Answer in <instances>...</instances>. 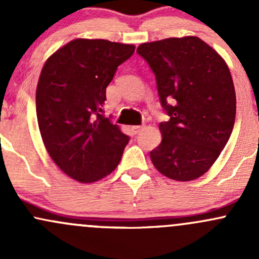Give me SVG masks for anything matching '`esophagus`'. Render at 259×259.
<instances>
[{"mask_svg":"<svg viewBox=\"0 0 259 259\" xmlns=\"http://www.w3.org/2000/svg\"><path fill=\"white\" fill-rule=\"evenodd\" d=\"M143 129H144L143 125H134V126H130V130H132L133 134H138V133L142 132Z\"/></svg>","mask_w":259,"mask_h":259,"instance_id":"esophagus-1","label":"esophagus"}]
</instances>
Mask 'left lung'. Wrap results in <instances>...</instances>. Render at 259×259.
Instances as JSON below:
<instances>
[{
    "instance_id": "8db88e82",
    "label": "left lung",
    "mask_w": 259,
    "mask_h": 259,
    "mask_svg": "<svg viewBox=\"0 0 259 259\" xmlns=\"http://www.w3.org/2000/svg\"><path fill=\"white\" fill-rule=\"evenodd\" d=\"M137 52L153 70L161 106L163 139L150 159L178 182L207 173L228 142L236 120V91L228 65L195 36L142 44Z\"/></svg>"
}]
</instances>
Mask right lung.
Wrapping results in <instances>:
<instances>
[{"mask_svg": "<svg viewBox=\"0 0 259 259\" xmlns=\"http://www.w3.org/2000/svg\"><path fill=\"white\" fill-rule=\"evenodd\" d=\"M135 46L76 38L46 60L37 89L36 114L46 150L57 166L80 183H94L115 170L129 137L103 106L117 66Z\"/></svg>", "mask_w": 259, "mask_h": 259, "instance_id": "right-lung-1", "label": "right lung"}]
</instances>
